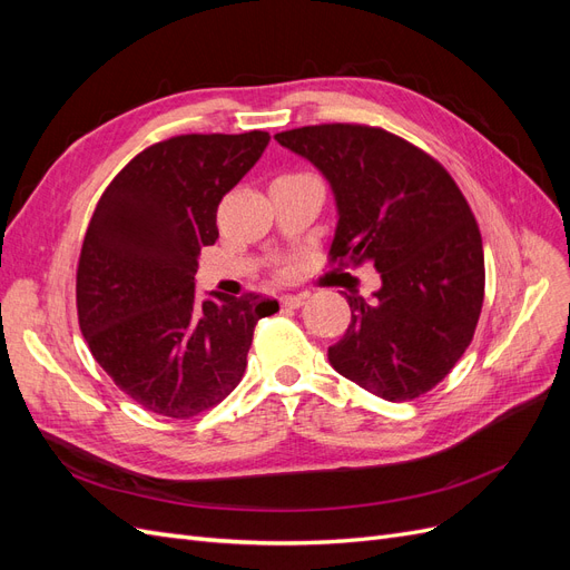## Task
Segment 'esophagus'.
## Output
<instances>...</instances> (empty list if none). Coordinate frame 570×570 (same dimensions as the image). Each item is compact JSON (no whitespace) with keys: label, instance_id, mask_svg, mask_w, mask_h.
<instances>
[{"label":"esophagus","instance_id":"34e87169","mask_svg":"<svg viewBox=\"0 0 570 570\" xmlns=\"http://www.w3.org/2000/svg\"><path fill=\"white\" fill-rule=\"evenodd\" d=\"M304 302H306L304 292H302V295H283V297H281V304L287 306V308H299Z\"/></svg>","mask_w":570,"mask_h":570}]
</instances>
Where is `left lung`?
<instances>
[{"label": "left lung", "instance_id": "obj_1", "mask_svg": "<svg viewBox=\"0 0 570 570\" xmlns=\"http://www.w3.org/2000/svg\"><path fill=\"white\" fill-rule=\"evenodd\" d=\"M275 140L333 187V262H371L383 281L371 299H347L331 366L387 402L416 400L454 368L480 318L485 256L469 202L440 161L383 128L325 124Z\"/></svg>", "mask_w": 570, "mask_h": 570}]
</instances>
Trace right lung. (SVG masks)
Segmentation results:
<instances>
[{"label":"right lung","mask_w":570,"mask_h":570,"mask_svg":"<svg viewBox=\"0 0 570 570\" xmlns=\"http://www.w3.org/2000/svg\"><path fill=\"white\" fill-rule=\"evenodd\" d=\"M271 135H178L120 170L82 239L76 304L85 342L120 392L166 419H193L237 387L254 325L278 312L262 295L197 302L216 209Z\"/></svg>","instance_id":"right-lung-1"}]
</instances>
